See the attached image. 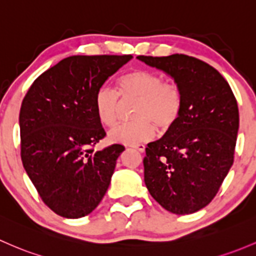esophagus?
Wrapping results in <instances>:
<instances>
[{"instance_id":"1","label":"esophagus","mask_w":256,"mask_h":256,"mask_svg":"<svg viewBox=\"0 0 256 256\" xmlns=\"http://www.w3.org/2000/svg\"><path fill=\"white\" fill-rule=\"evenodd\" d=\"M132 148H135V150H138V152H141V153H144V150H146V147H144V144H132Z\"/></svg>"}]
</instances>
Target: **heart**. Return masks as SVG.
<instances>
[{
    "mask_svg": "<svg viewBox=\"0 0 256 256\" xmlns=\"http://www.w3.org/2000/svg\"><path fill=\"white\" fill-rule=\"evenodd\" d=\"M118 93L108 87L96 90L94 112L99 122L114 128L118 122V94L122 98H138L134 122L122 124L110 132L112 142L136 144L148 141L156 135V125L168 130L176 122L182 112V96L174 83L164 82L163 77L147 70H131L118 80Z\"/></svg>",
    "mask_w": 256,
    "mask_h": 256,
    "instance_id": "obj_1",
    "label": "heart"
}]
</instances>
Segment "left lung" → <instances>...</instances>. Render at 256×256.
<instances>
[{
	"label": "left lung",
	"instance_id": "left-lung-1",
	"mask_svg": "<svg viewBox=\"0 0 256 256\" xmlns=\"http://www.w3.org/2000/svg\"><path fill=\"white\" fill-rule=\"evenodd\" d=\"M174 80L182 96L176 122L147 144L144 184L166 211L189 214L208 205L234 158L239 112L222 74L192 56H137Z\"/></svg>",
	"mask_w": 256,
	"mask_h": 256
}]
</instances>
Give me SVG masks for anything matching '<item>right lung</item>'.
Returning a JSON list of instances; mask_svg holds the SVG:
<instances>
[{
    "instance_id": "1",
    "label": "right lung",
    "mask_w": 256,
    "mask_h": 256,
    "mask_svg": "<svg viewBox=\"0 0 256 256\" xmlns=\"http://www.w3.org/2000/svg\"><path fill=\"white\" fill-rule=\"evenodd\" d=\"M131 58L70 56L40 74L22 102V162L42 200L58 216H87L109 188L125 147L94 150L106 136L94 112V96Z\"/></svg>"
}]
</instances>
